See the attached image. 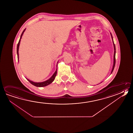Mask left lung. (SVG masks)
Masks as SVG:
<instances>
[{
	"mask_svg": "<svg viewBox=\"0 0 133 133\" xmlns=\"http://www.w3.org/2000/svg\"><path fill=\"white\" fill-rule=\"evenodd\" d=\"M110 35H111V38H112V42L113 44V46H114V57H113V67L112 69V70H111V73L110 74H111L112 72H113V70H114V67H115V63H116V59H115V55H116V48H115V44H114V41H113V37L112 36V34H111V33H110Z\"/></svg>",
	"mask_w": 133,
	"mask_h": 133,
	"instance_id": "1",
	"label": "left lung"
}]
</instances>
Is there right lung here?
I'll use <instances>...</instances> for the list:
<instances>
[{
	"mask_svg": "<svg viewBox=\"0 0 133 133\" xmlns=\"http://www.w3.org/2000/svg\"><path fill=\"white\" fill-rule=\"evenodd\" d=\"M26 29H25L23 31V32L22 33V34L21 35L20 38V40L19 41V42L18 43L17 46V57H18V60L19 61V45H20V44L21 39L22 38V37L23 36V34L24 32L25 31ZM58 63V62H57ZM57 74V68H56V70H55V72L54 73L53 75L52 76V77L48 79V80H46L45 81H44V82H33L31 80H30V79H29L28 78H27V79L30 82L31 84H32L33 85H35L36 87H45L46 85H49V84H50L51 83H52L54 80H55V76Z\"/></svg>",
	"mask_w": 133,
	"mask_h": 133,
	"instance_id": "add662e5",
	"label": "right lung"
}]
</instances>
